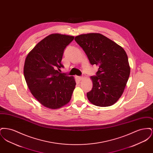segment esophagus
Wrapping results in <instances>:
<instances>
[{"label":"esophagus","mask_w":153,"mask_h":153,"mask_svg":"<svg viewBox=\"0 0 153 153\" xmlns=\"http://www.w3.org/2000/svg\"><path fill=\"white\" fill-rule=\"evenodd\" d=\"M77 78V79L79 80V81H81V80L83 79V77H81V76H78Z\"/></svg>","instance_id":"34e87169"}]
</instances>
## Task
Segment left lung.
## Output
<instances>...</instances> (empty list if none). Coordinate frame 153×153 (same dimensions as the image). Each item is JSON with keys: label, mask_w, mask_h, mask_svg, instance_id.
Segmentation results:
<instances>
[{"label": "left lung", "mask_w": 153, "mask_h": 153, "mask_svg": "<svg viewBox=\"0 0 153 153\" xmlns=\"http://www.w3.org/2000/svg\"><path fill=\"white\" fill-rule=\"evenodd\" d=\"M92 65L99 66L96 76H91L92 89L88 92L89 101L96 106L108 107L119 99L128 80L130 67L123 48L99 33L76 36Z\"/></svg>", "instance_id": "8db88e82"}]
</instances>
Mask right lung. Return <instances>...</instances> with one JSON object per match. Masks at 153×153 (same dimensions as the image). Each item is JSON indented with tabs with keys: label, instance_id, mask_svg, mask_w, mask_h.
Wrapping results in <instances>:
<instances>
[{
	"label": "right lung",
	"instance_id": "right-lung-1",
	"mask_svg": "<svg viewBox=\"0 0 153 153\" xmlns=\"http://www.w3.org/2000/svg\"><path fill=\"white\" fill-rule=\"evenodd\" d=\"M74 36L52 34L45 37L27 54L23 73L34 97L45 107L58 109L70 102L76 81L72 76L61 73L64 49Z\"/></svg>",
	"mask_w": 153,
	"mask_h": 153
}]
</instances>
